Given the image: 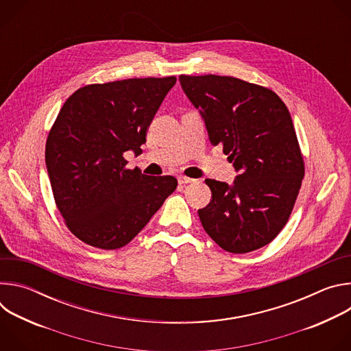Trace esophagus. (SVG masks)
Listing matches in <instances>:
<instances>
[{
  "label": "esophagus",
  "mask_w": 351,
  "mask_h": 351,
  "mask_svg": "<svg viewBox=\"0 0 351 351\" xmlns=\"http://www.w3.org/2000/svg\"><path fill=\"white\" fill-rule=\"evenodd\" d=\"M178 180H179L180 184H187V183H194V182H195V179L189 178V176H184V175H180V176L178 178Z\"/></svg>",
  "instance_id": "34e87169"
}]
</instances>
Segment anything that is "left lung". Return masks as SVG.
Listing matches in <instances>:
<instances>
[{"instance_id":"left-lung-1","label":"left lung","mask_w":351,"mask_h":351,"mask_svg":"<svg viewBox=\"0 0 351 351\" xmlns=\"http://www.w3.org/2000/svg\"><path fill=\"white\" fill-rule=\"evenodd\" d=\"M239 175L233 186L206 179L213 197L198 210L208 236L225 252L243 254L271 243L293 211L304 160L287 107L271 88L232 76H179Z\"/></svg>"}]
</instances>
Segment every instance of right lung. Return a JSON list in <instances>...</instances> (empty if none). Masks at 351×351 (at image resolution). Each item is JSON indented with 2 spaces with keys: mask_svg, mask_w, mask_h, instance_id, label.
<instances>
[{
  "mask_svg": "<svg viewBox=\"0 0 351 351\" xmlns=\"http://www.w3.org/2000/svg\"><path fill=\"white\" fill-rule=\"evenodd\" d=\"M175 76L87 84L65 101L45 143L56 204L83 243L126 245L178 186L173 176L128 169L123 154L141 144Z\"/></svg>",
  "mask_w": 351,
  "mask_h": 351,
  "instance_id": "right-lung-1",
  "label": "right lung"
}]
</instances>
